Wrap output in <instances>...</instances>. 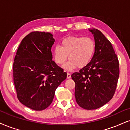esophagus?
I'll use <instances>...</instances> for the list:
<instances>
[{"label": "esophagus", "instance_id": "obj_1", "mask_svg": "<svg viewBox=\"0 0 130 130\" xmlns=\"http://www.w3.org/2000/svg\"><path fill=\"white\" fill-rule=\"evenodd\" d=\"M70 78H71V75L69 73H67V78L68 79H70Z\"/></svg>", "mask_w": 130, "mask_h": 130}]
</instances>
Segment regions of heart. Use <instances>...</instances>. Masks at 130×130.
Listing matches in <instances>:
<instances>
[{
	"label": "heart",
	"instance_id": "obj_1",
	"mask_svg": "<svg viewBox=\"0 0 130 130\" xmlns=\"http://www.w3.org/2000/svg\"><path fill=\"white\" fill-rule=\"evenodd\" d=\"M96 49L95 42L92 38L81 36H70L61 41V46H56L53 50L54 61L57 64L64 66L67 70L78 67L83 68L89 64Z\"/></svg>",
	"mask_w": 130,
	"mask_h": 130
}]
</instances>
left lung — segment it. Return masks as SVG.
Wrapping results in <instances>:
<instances>
[{
	"instance_id": "1",
	"label": "left lung",
	"mask_w": 130,
	"mask_h": 130,
	"mask_svg": "<svg viewBox=\"0 0 130 130\" xmlns=\"http://www.w3.org/2000/svg\"><path fill=\"white\" fill-rule=\"evenodd\" d=\"M93 34L96 49L87 66L71 77L75 83V96L80 107L95 110L108 102L114 96L119 76V61L111 43L97 29Z\"/></svg>"
}]
</instances>
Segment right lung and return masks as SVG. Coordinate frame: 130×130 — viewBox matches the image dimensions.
I'll list each match as a JSON object with an SVG mask.
<instances>
[{"mask_svg":"<svg viewBox=\"0 0 130 130\" xmlns=\"http://www.w3.org/2000/svg\"><path fill=\"white\" fill-rule=\"evenodd\" d=\"M52 34L32 32L21 41L13 64L14 83L19 101L41 111L52 103L55 90L67 73L52 61Z\"/></svg>","mask_w":130,"mask_h":130,"instance_id":"add662e5","label":"right lung"}]
</instances>
